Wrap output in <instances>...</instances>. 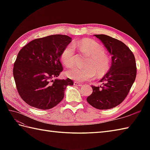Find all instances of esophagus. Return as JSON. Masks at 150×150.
I'll return each instance as SVG.
<instances>
[{
    "label": "esophagus",
    "mask_w": 150,
    "mask_h": 150,
    "mask_svg": "<svg viewBox=\"0 0 150 150\" xmlns=\"http://www.w3.org/2000/svg\"><path fill=\"white\" fill-rule=\"evenodd\" d=\"M74 85L75 86H82V84L80 83V82H74Z\"/></svg>",
    "instance_id": "34e87169"
}]
</instances>
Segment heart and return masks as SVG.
<instances>
[{
  "label": "heart",
  "mask_w": 150,
  "mask_h": 150,
  "mask_svg": "<svg viewBox=\"0 0 150 150\" xmlns=\"http://www.w3.org/2000/svg\"><path fill=\"white\" fill-rule=\"evenodd\" d=\"M82 55L90 57L86 66L87 68H74L68 69L66 75L69 79L77 82L90 80L95 77L96 73L102 77L110 68V59L106 53L104 47L97 41L91 39H83L74 44ZM75 50L72 44L67 46L61 54V60L67 67H71L75 62Z\"/></svg>",
  "instance_id": "heart-1"
}]
</instances>
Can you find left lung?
Returning <instances> with one entry per match:
<instances>
[{
	"label": "left lung",
	"mask_w": 150,
	"mask_h": 150,
	"mask_svg": "<svg viewBox=\"0 0 150 150\" xmlns=\"http://www.w3.org/2000/svg\"><path fill=\"white\" fill-rule=\"evenodd\" d=\"M111 55L109 71L100 82V86H91L93 92L87 98L88 103L98 110L116 107L128 95L137 75L135 57L125 44L104 34L94 35Z\"/></svg>",
	"instance_id": "8db88e82"
}]
</instances>
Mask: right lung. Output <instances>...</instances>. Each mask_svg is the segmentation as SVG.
Instances as JSON below:
<instances>
[{"instance_id":"1","label":"right lung","mask_w":150,"mask_h":150,"mask_svg":"<svg viewBox=\"0 0 150 150\" xmlns=\"http://www.w3.org/2000/svg\"><path fill=\"white\" fill-rule=\"evenodd\" d=\"M71 40L69 36L53 35L31 41L20 50L13 72L18 94L25 103L49 110L63 99L66 87L73 82L57 77L62 71V51Z\"/></svg>"}]
</instances>
